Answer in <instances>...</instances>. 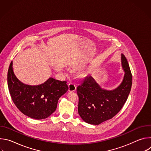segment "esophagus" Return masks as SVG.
I'll use <instances>...</instances> for the list:
<instances>
[{"instance_id":"obj_1","label":"esophagus","mask_w":151,"mask_h":151,"mask_svg":"<svg viewBox=\"0 0 151 151\" xmlns=\"http://www.w3.org/2000/svg\"><path fill=\"white\" fill-rule=\"evenodd\" d=\"M76 89V85L75 83H71L69 84V91H75Z\"/></svg>"}]
</instances>
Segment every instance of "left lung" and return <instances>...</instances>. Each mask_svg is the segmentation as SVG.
Listing matches in <instances>:
<instances>
[{
	"label": "left lung",
	"mask_w": 151,
	"mask_h": 151,
	"mask_svg": "<svg viewBox=\"0 0 151 151\" xmlns=\"http://www.w3.org/2000/svg\"><path fill=\"white\" fill-rule=\"evenodd\" d=\"M124 75L121 83L114 90L101 88L91 76H87L77 87L79 96L78 114L83 121L99 125L112 118L121 109L130 93L132 75L128 63L121 54Z\"/></svg>",
	"instance_id": "obj_1"
}]
</instances>
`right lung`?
<instances>
[{
    "label": "right lung",
    "mask_w": 151,
    "mask_h": 151,
    "mask_svg": "<svg viewBox=\"0 0 151 151\" xmlns=\"http://www.w3.org/2000/svg\"><path fill=\"white\" fill-rule=\"evenodd\" d=\"M11 61L8 72V86L17 108L25 115L35 119H45L56 110L59 98L68 89L66 81L50 77L37 85L25 84L14 74Z\"/></svg>",
    "instance_id": "1"
}]
</instances>
